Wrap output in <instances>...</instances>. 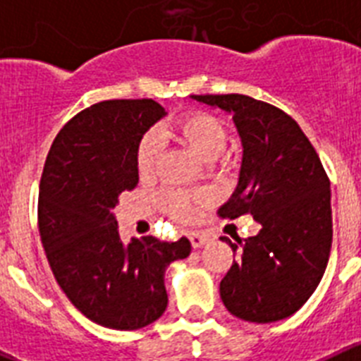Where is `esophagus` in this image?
<instances>
[{"instance_id":"1","label":"esophagus","mask_w":361,"mask_h":361,"mask_svg":"<svg viewBox=\"0 0 361 361\" xmlns=\"http://www.w3.org/2000/svg\"><path fill=\"white\" fill-rule=\"evenodd\" d=\"M190 242L193 250H199V247H202V245L208 242V237H204V235H200V233H191Z\"/></svg>"}]
</instances>
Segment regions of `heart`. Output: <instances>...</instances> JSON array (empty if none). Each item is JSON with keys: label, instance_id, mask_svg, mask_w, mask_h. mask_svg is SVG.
<instances>
[{"label": "heart", "instance_id": "obj_1", "mask_svg": "<svg viewBox=\"0 0 361 361\" xmlns=\"http://www.w3.org/2000/svg\"><path fill=\"white\" fill-rule=\"evenodd\" d=\"M170 135L186 146L195 157L206 162L215 161L228 145V132L224 124L215 116L204 114V111H193L180 117L177 123L171 124ZM159 149H161V142L153 132L146 133L139 141L135 152V168L139 177L146 178L152 175L159 157ZM197 200L199 199L180 193V191H166L161 197L162 206L180 220L193 219L197 212Z\"/></svg>", "mask_w": 361, "mask_h": 361}]
</instances>
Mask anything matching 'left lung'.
<instances>
[{"label": "left lung", "mask_w": 361, "mask_h": 361, "mask_svg": "<svg viewBox=\"0 0 361 361\" xmlns=\"http://www.w3.org/2000/svg\"><path fill=\"white\" fill-rule=\"evenodd\" d=\"M231 114L242 142L224 219L251 215L260 231L231 245L233 266L220 298L233 317L271 324L291 317L318 288L333 242L331 184L318 153L295 119L273 104L240 94L190 95Z\"/></svg>", "instance_id": "1"}]
</instances>
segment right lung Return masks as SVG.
Here are the masks:
<instances>
[{"instance_id": "add662e5", "label": "right lung", "mask_w": 361, "mask_h": 361, "mask_svg": "<svg viewBox=\"0 0 361 361\" xmlns=\"http://www.w3.org/2000/svg\"><path fill=\"white\" fill-rule=\"evenodd\" d=\"M166 110L153 99H117L86 108L54 139L39 184L37 220L59 288L88 320L135 331L168 305L164 271L191 253L186 237L124 244L114 208L139 183L137 145Z\"/></svg>"}]
</instances>
